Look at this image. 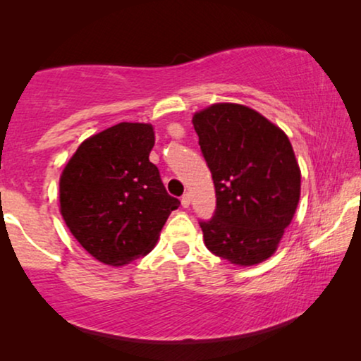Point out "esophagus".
<instances>
[{
	"label": "esophagus",
	"instance_id": "34e87169",
	"mask_svg": "<svg viewBox=\"0 0 361 361\" xmlns=\"http://www.w3.org/2000/svg\"><path fill=\"white\" fill-rule=\"evenodd\" d=\"M180 204H182V207H184V209H189V205H190V195H189V194L182 195Z\"/></svg>",
	"mask_w": 361,
	"mask_h": 361
}]
</instances>
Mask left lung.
Returning <instances> with one entry per match:
<instances>
[{"label": "left lung", "mask_w": 361, "mask_h": 361, "mask_svg": "<svg viewBox=\"0 0 361 361\" xmlns=\"http://www.w3.org/2000/svg\"><path fill=\"white\" fill-rule=\"evenodd\" d=\"M192 123L216 197L214 216L199 221L205 246L231 264L268 259L300 197V169L289 137L236 103H215L195 113Z\"/></svg>", "instance_id": "1"}]
</instances>
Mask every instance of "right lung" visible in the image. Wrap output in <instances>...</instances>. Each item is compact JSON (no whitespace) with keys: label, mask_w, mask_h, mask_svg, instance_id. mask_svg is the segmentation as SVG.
Segmentation results:
<instances>
[{"label":"right lung","mask_w":361,"mask_h":361,"mask_svg":"<svg viewBox=\"0 0 361 361\" xmlns=\"http://www.w3.org/2000/svg\"><path fill=\"white\" fill-rule=\"evenodd\" d=\"M154 131L118 123L78 146L61 176V214L93 258L123 266L154 248L167 216L180 205L149 161Z\"/></svg>","instance_id":"1"}]
</instances>
